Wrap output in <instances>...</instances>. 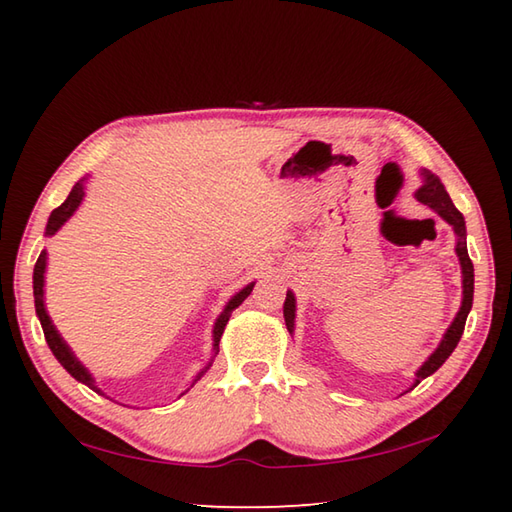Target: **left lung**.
I'll return each mask as SVG.
<instances>
[{"label":"left lung","mask_w":512,"mask_h":512,"mask_svg":"<svg viewBox=\"0 0 512 512\" xmlns=\"http://www.w3.org/2000/svg\"><path fill=\"white\" fill-rule=\"evenodd\" d=\"M420 176H422V184L418 187V191L413 193V198H416L420 204L429 206L431 211H436L444 222L449 226H453V233H455V255L460 259V268H462V303H460V310L455 314V319L451 321V325L444 332L440 345L433 350V354L424 361L418 369H416V378H413V387H416L422 378L431 376L436 372L438 367H442V363L447 361V358L453 354L455 347H458L460 339H462V332H464V323L466 317H469L471 306H473V284H475V275H473V262L469 257V250H466V222H464V215L455 209V204L451 202L447 189H444V184L440 182V178L436 173H431L429 169H420ZM295 317H297V299H295V292L288 290L286 301H284V319H286V328L290 334H295Z\"/></svg>","instance_id":"1"}]
</instances>
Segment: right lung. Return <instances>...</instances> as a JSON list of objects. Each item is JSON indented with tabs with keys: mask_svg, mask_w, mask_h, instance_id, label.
Masks as SVG:
<instances>
[{
	"mask_svg": "<svg viewBox=\"0 0 512 512\" xmlns=\"http://www.w3.org/2000/svg\"><path fill=\"white\" fill-rule=\"evenodd\" d=\"M85 182H88V176L76 182L68 198H65V202H63L61 206H57V209H54V211L50 213L48 224H46V233H43V235H46V237L57 235V233L61 231V226H63L65 222H68L70 217L76 213V209H79L83 198H85ZM46 268H48V250L43 248L39 259H37V264H35V273H32V295H35V310H37V317H39V323H41V328H43V336H46V343H48V347H50V352L54 354V358H57V361L63 365L65 372H68L72 378H76V380H79V383H83V385H88L92 391H96V394L105 396V391H103L99 385H96V380H94V376L90 374V369L85 367V365L79 361V358H76V354L72 352V347L63 341V336L59 334L57 325H54L52 319H50V314H48V310H46ZM253 286H255V281H250L248 286H244L242 290L235 292V295L226 301L224 310L220 312V317L215 319V325H213V350H211V358H209V361H206V365L200 369V372L193 376L189 387L184 389L180 396L187 394V391H189L195 383H198V380L211 369L217 352H220V339H222V332H224V328H226L228 319H231V314H233V310H235L237 306H242V301L250 295V290H253ZM180 396H178V398H180ZM107 398H110V396H107Z\"/></svg>",
	"mask_w": 512,
	"mask_h": 512,
	"instance_id": "add662e5",
	"label": "right lung"
}]
</instances>
